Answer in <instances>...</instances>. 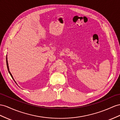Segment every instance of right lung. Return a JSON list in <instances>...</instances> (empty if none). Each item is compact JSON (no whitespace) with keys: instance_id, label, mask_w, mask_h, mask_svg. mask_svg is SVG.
Returning a JSON list of instances; mask_svg holds the SVG:
<instances>
[{"instance_id":"obj_1","label":"right lung","mask_w":120,"mask_h":120,"mask_svg":"<svg viewBox=\"0 0 120 120\" xmlns=\"http://www.w3.org/2000/svg\"><path fill=\"white\" fill-rule=\"evenodd\" d=\"M7 67H8V72L10 73V75H11V78H13V79H14V78H13V76H12V75H11V73L10 72V70H9V68H8V60H7Z\"/></svg>"}]
</instances>
